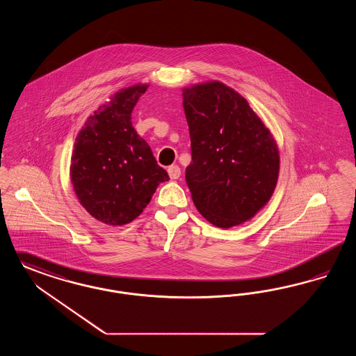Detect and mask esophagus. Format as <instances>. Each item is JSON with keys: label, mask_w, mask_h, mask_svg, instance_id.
<instances>
[{"label": "esophagus", "mask_w": 356, "mask_h": 356, "mask_svg": "<svg viewBox=\"0 0 356 356\" xmlns=\"http://www.w3.org/2000/svg\"><path fill=\"white\" fill-rule=\"evenodd\" d=\"M168 175H170L172 180H177L180 177V175H181V170H180L179 165H171L168 168Z\"/></svg>", "instance_id": "esophagus-1"}]
</instances>
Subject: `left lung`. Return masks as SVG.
<instances>
[{
	"instance_id": "left-lung-1",
	"label": "left lung",
	"mask_w": 356,
	"mask_h": 356,
	"mask_svg": "<svg viewBox=\"0 0 356 356\" xmlns=\"http://www.w3.org/2000/svg\"><path fill=\"white\" fill-rule=\"evenodd\" d=\"M192 161L185 180L209 222L230 228L270 200L280 155L270 131L233 88L209 82L183 90Z\"/></svg>"
}]
</instances>
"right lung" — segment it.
I'll use <instances>...</instances> for the list:
<instances>
[{
  "label": "right lung",
  "instance_id": "right-lung-1",
  "mask_svg": "<svg viewBox=\"0 0 356 356\" xmlns=\"http://www.w3.org/2000/svg\"><path fill=\"white\" fill-rule=\"evenodd\" d=\"M147 87L132 86L116 92L88 118L75 139L70 168L74 191L86 211L108 225L135 220L157 185L170 180L131 122Z\"/></svg>",
  "mask_w": 356,
  "mask_h": 356
}]
</instances>
